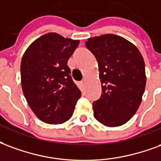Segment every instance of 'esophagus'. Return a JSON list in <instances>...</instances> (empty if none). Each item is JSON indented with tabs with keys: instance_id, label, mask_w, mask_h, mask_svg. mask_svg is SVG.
<instances>
[{
	"instance_id": "obj_1",
	"label": "esophagus",
	"mask_w": 161,
	"mask_h": 161,
	"mask_svg": "<svg viewBox=\"0 0 161 161\" xmlns=\"http://www.w3.org/2000/svg\"><path fill=\"white\" fill-rule=\"evenodd\" d=\"M80 84L82 85V86H84V84H85V80H82L80 82Z\"/></svg>"
}]
</instances>
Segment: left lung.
<instances>
[{"instance_id":"8db88e82","label":"left lung","mask_w":161,"mask_h":161,"mask_svg":"<svg viewBox=\"0 0 161 161\" xmlns=\"http://www.w3.org/2000/svg\"><path fill=\"white\" fill-rule=\"evenodd\" d=\"M86 47L98 62L102 96L94 117L108 127L127 123L141 104L146 86L143 57L136 45L114 34L90 37Z\"/></svg>"}]
</instances>
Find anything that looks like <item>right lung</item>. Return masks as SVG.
<instances>
[{
    "label": "right lung",
    "instance_id": "1",
    "mask_svg": "<svg viewBox=\"0 0 161 161\" xmlns=\"http://www.w3.org/2000/svg\"><path fill=\"white\" fill-rule=\"evenodd\" d=\"M79 40L49 32L36 39L21 59L24 96L42 122L59 125L71 119L81 91L71 80L67 65Z\"/></svg>",
    "mask_w": 161,
    "mask_h": 161
}]
</instances>
